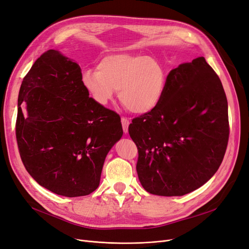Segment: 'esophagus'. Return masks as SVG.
Listing matches in <instances>:
<instances>
[{
	"label": "esophagus",
	"instance_id": "34e87169",
	"mask_svg": "<svg viewBox=\"0 0 249 249\" xmlns=\"http://www.w3.org/2000/svg\"><path fill=\"white\" fill-rule=\"evenodd\" d=\"M122 124H123V130L124 134H127L128 132V125H130V119L126 117H122Z\"/></svg>",
	"mask_w": 249,
	"mask_h": 249
}]
</instances>
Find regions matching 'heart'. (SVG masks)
<instances>
[{
    "label": "heart",
    "instance_id": "1",
    "mask_svg": "<svg viewBox=\"0 0 249 249\" xmlns=\"http://www.w3.org/2000/svg\"><path fill=\"white\" fill-rule=\"evenodd\" d=\"M82 84L99 105L106 106L118 90L119 101L128 111L146 114L160 103L166 75L150 56L119 53L102 58L97 69H86Z\"/></svg>",
    "mask_w": 249,
    "mask_h": 249
}]
</instances>
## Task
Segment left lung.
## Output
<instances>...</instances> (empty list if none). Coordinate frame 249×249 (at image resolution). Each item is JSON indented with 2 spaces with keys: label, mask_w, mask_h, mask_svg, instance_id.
<instances>
[{
  "label": "left lung",
  "mask_w": 249,
  "mask_h": 249,
  "mask_svg": "<svg viewBox=\"0 0 249 249\" xmlns=\"http://www.w3.org/2000/svg\"><path fill=\"white\" fill-rule=\"evenodd\" d=\"M128 134L147 192L182 196L210 180L226 152L229 119L221 79L204 57L170 71L160 103L134 118Z\"/></svg>",
  "instance_id": "left-lung-1"
}]
</instances>
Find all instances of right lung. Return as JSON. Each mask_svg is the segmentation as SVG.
Instances as JSON below:
<instances>
[{"mask_svg": "<svg viewBox=\"0 0 249 249\" xmlns=\"http://www.w3.org/2000/svg\"><path fill=\"white\" fill-rule=\"evenodd\" d=\"M89 95L81 67L56 50L36 59L19 91L21 160L39 185L58 195L95 191L106 155L124 133L119 115Z\"/></svg>", "mask_w": 249, "mask_h": 249, "instance_id": "add662e5", "label": "right lung"}]
</instances>
